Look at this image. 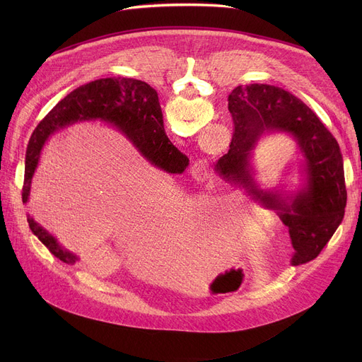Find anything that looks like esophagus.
<instances>
[{
  "instance_id": "esophagus-1",
  "label": "esophagus",
  "mask_w": 362,
  "mask_h": 362,
  "mask_svg": "<svg viewBox=\"0 0 362 362\" xmlns=\"http://www.w3.org/2000/svg\"><path fill=\"white\" fill-rule=\"evenodd\" d=\"M192 168L197 171L198 175H208V171H210V168H208V161L204 160V158H199L194 163Z\"/></svg>"
}]
</instances>
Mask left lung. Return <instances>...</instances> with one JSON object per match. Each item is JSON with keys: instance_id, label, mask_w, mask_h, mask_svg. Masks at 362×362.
<instances>
[{"instance_id": "1", "label": "left lung", "mask_w": 362, "mask_h": 362, "mask_svg": "<svg viewBox=\"0 0 362 362\" xmlns=\"http://www.w3.org/2000/svg\"><path fill=\"white\" fill-rule=\"evenodd\" d=\"M229 111L235 124L230 149L214 170L251 199L274 210L289 227L293 265L314 259L345 216L344 157L337 141L307 104L277 86L252 83L235 88L229 95ZM270 131L292 134L304 157L306 183L288 200L262 192L253 180L252 151Z\"/></svg>"}]
</instances>
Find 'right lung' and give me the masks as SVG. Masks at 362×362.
<instances>
[{
  "mask_svg": "<svg viewBox=\"0 0 362 362\" xmlns=\"http://www.w3.org/2000/svg\"><path fill=\"white\" fill-rule=\"evenodd\" d=\"M97 119L116 126L138 148L141 154L158 168L168 173H183L187 167V157L165 135L163 112L154 88L130 78L98 79L70 92L33 130L25 158L23 204L29 201L33 173L40 161L41 151L52 133L76 122ZM28 223L32 233L47 246L54 257L66 264L78 261V257L64 250L32 217H28Z\"/></svg>",
  "mask_w": 362,
  "mask_h": 362,
  "instance_id": "add662e5",
  "label": "right lung"
}]
</instances>
